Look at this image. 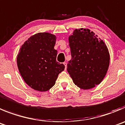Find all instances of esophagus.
<instances>
[{
    "instance_id": "esophagus-1",
    "label": "esophagus",
    "mask_w": 125,
    "mask_h": 125,
    "mask_svg": "<svg viewBox=\"0 0 125 125\" xmlns=\"http://www.w3.org/2000/svg\"><path fill=\"white\" fill-rule=\"evenodd\" d=\"M63 64H64V66H65V70H66V68H67V63H66V62H64Z\"/></svg>"
}]
</instances>
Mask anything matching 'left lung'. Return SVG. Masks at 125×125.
I'll return each instance as SVG.
<instances>
[{
  "label": "left lung",
  "mask_w": 125,
  "mask_h": 125,
  "mask_svg": "<svg viewBox=\"0 0 125 125\" xmlns=\"http://www.w3.org/2000/svg\"><path fill=\"white\" fill-rule=\"evenodd\" d=\"M71 59L67 70L75 85L90 89L98 85L107 74L110 54L103 40L87 28L75 29L69 36Z\"/></svg>",
  "instance_id": "left-lung-1"
}]
</instances>
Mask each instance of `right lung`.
I'll use <instances>...</instances> for the list:
<instances>
[{
  "instance_id": "add662e5",
  "label": "right lung",
  "mask_w": 125,
  "mask_h": 125,
  "mask_svg": "<svg viewBox=\"0 0 125 125\" xmlns=\"http://www.w3.org/2000/svg\"><path fill=\"white\" fill-rule=\"evenodd\" d=\"M56 36L50 33H38L30 36L21 46L17 55L18 71L28 85L45 92L56 83L65 66L56 61L54 50Z\"/></svg>"
}]
</instances>
